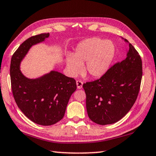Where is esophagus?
I'll return each instance as SVG.
<instances>
[{"label":"esophagus","instance_id":"1","mask_svg":"<svg viewBox=\"0 0 156 156\" xmlns=\"http://www.w3.org/2000/svg\"><path fill=\"white\" fill-rule=\"evenodd\" d=\"M83 84V83L81 80H77V81H76V85H77V88L78 89H81V88H82Z\"/></svg>","mask_w":156,"mask_h":156}]
</instances>
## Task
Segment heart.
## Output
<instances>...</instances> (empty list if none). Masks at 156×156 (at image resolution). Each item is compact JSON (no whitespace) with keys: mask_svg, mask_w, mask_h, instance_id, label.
<instances>
[{"mask_svg":"<svg viewBox=\"0 0 156 156\" xmlns=\"http://www.w3.org/2000/svg\"><path fill=\"white\" fill-rule=\"evenodd\" d=\"M115 53V48L110 40L93 37L79 44L73 55L66 58L71 75H77L85 63V71L93 78H100L107 73Z\"/></svg>","mask_w":156,"mask_h":156,"instance_id":"obj_1","label":"heart"}]
</instances>
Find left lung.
Listing matches in <instances>:
<instances>
[{
    "instance_id": "1",
    "label": "left lung",
    "mask_w": 156,
    "mask_h": 156,
    "mask_svg": "<svg viewBox=\"0 0 156 156\" xmlns=\"http://www.w3.org/2000/svg\"><path fill=\"white\" fill-rule=\"evenodd\" d=\"M142 77L140 55L129 43L124 60L110 67L100 79L83 84L90 119L97 124L108 125L122 119L137 99Z\"/></svg>"
}]
</instances>
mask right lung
Masks as SVG:
<instances>
[{
	"label": "right lung",
	"instance_id": "add662e5",
	"mask_svg": "<svg viewBox=\"0 0 156 156\" xmlns=\"http://www.w3.org/2000/svg\"><path fill=\"white\" fill-rule=\"evenodd\" d=\"M48 37L49 33H42L26 39L13 54L10 64L12 90L17 105L30 120L42 126L55 124L63 118L77 88L73 78L58 71H51L35 79L21 73V62L30 48Z\"/></svg>",
	"mask_w": 156,
	"mask_h": 156
}]
</instances>
